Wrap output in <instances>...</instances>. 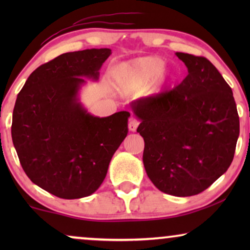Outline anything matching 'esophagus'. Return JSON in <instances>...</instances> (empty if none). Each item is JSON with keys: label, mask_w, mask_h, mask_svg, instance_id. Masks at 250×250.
Returning <instances> with one entry per match:
<instances>
[{"label": "esophagus", "mask_w": 250, "mask_h": 250, "mask_svg": "<svg viewBox=\"0 0 250 250\" xmlns=\"http://www.w3.org/2000/svg\"><path fill=\"white\" fill-rule=\"evenodd\" d=\"M138 126H139V121H136V119H134V118H132L131 121H129V123H128L129 131L135 132L136 128H138Z\"/></svg>", "instance_id": "1"}]
</instances>
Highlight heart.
Returning <instances> with one entry per match:
<instances>
[{
	"mask_svg": "<svg viewBox=\"0 0 250 250\" xmlns=\"http://www.w3.org/2000/svg\"><path fill=\"white\" fill-rule=\"evenodd\" d=\"M165 68V61L158 57H142L124 62L115 69L118 85L127 91L148 86L158 78Z\"/></svg>",
	"mask_w": 250,
	"mask_h": 250,
	"instance_id": "obj_1",
	"label": "heart"
}]
</instances>
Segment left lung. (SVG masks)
I'll use <instances>...</instances> for the list:
<instances>
[{"label": "left lung", "mask_w": 250, "mask_h": 250, "mask_svg": "<svg viewBox=\"0 0 250 250\" xmlns=\"http://www.w3.org/2000/svg\"><path fill=\"white\" fill-rule=\"evenodd\" d=\"M188 76L172 90L131 104L145 140L143 165L167 194L203 192L227 172L234 157L239 115L231 87L205 57L176 52Z\"/></svg>", "instance_id": "left-lung-1"}]
</instances>
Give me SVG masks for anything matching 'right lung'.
Listing matches in <instances>:
<instances>
[{"label":"right lung","mask_w":250,"mask_h":250,"mask_svg":"<svg viewBox=\"0 0 250 250\" xmlns=\"http://www.w3.org/2000/svg\"><path fill=\"white\" fill-rule=\"evenodd\" d=\"M110 49L63 53L36 68L17 97L11 135L26 175L43 190L78 199L95 192L128 133V111L95 117L78 101L98 81Z\"/></svg>","instance_id":"right-lung-1"}]
</instances>
